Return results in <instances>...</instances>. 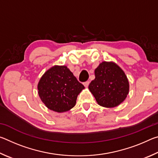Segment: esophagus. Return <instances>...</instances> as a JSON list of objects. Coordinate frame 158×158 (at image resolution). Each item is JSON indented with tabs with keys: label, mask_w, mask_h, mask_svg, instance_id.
I'll return each instance as SVG.
<instances>
[{
	"label": "esophagus",
	"mask_w": 158,
	"mask_h": 158,
	"mask_svg": "<svg viewBox=\"0 0 158 158\" xmlns=\"http://www.w3.org/2000/svg\"><path fill=\"white\" fill-rule=\"evenodd\" d=\"M89 84H90V82H89V81H85V82L84 83V86H85V88H87L88 86H89Z\"/></svg>",
	"instance_id": "esophagus-1"
}]
</instances>
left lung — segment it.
Returning a JSON list of instances; mask_svg holds the SVG:
<instances>
[{
	"mask_svg": "<svg viewBox=\"0 0 158 158\" xmlns=\"http://www.w3.org/2000/svg\"><path fill=\"white\" fill-rule=\"evenodd\" d=\"M95 75L89 89L98 105L114 107L125 100L129 92V82L116 64L102 62L95 69Z\"/></svg>",
	"mask_w": 158,
	"mask_h": 158,
	"instance_id": "left-lung-1",
	"label": "left lung"
}]
</instances>
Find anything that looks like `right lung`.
I'll use <instances>...</instances> for the list:
<instances>
[{
	"instance_id": "1",
	"label": "right lung",
	"mask_w": 158,
	"mask_h": 158,
	"mask_svg": "<svg viewBox=\"0 0 158 158\" xmlns=\"http://www.w3.org/2000/svg\"><path fill=\"white\" fill-rule=\"evenodd\" d=\"M84 89V85L66 66L50 68L37 85L40 98L47 107L59 113L74 107L77 96Z\"/></svg>"
}]
</instances>
